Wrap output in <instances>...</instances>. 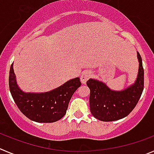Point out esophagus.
<instances>
[{
  "label": "esophagus",
  "instance_id": "1",
  "mask_svg": "<svg viewBox=\"0 0 154 154\" xmlns=\"http://www.w3.org/2000/svg\"><path fill=\"white\" fill-rule=\"evenodd\" d=\"M92 75V72L90 70H85L83 72L81 75V82L82 84H85L86 82L91 78V76Z\"/></svg>",
  "mask_w": 154,
  "mask_h": 154
}]
</instances>
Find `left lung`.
Wrapping results in <instances>:
<instances>
[{"label": "left lung", "instance_id": "8db88e82", "mask_svg": "<svg viewBox=\"0 0 154 154\" xmlns=\"http://www.w3.org/2000/svg\"><path fill=\"white\" fill-rule=\"evenodd\" d=\"M139 69L135 83L122 91H112L103 82L94 79L87 82L90 88V110L92 115L103 122L116 121L127 116L137 105L144 90V68L137 52Z\"/></svg>", "mask_w": 154, "mask_h": 154}]
</instances>
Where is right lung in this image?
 I'll return each instance as SVG.
<instances>
[{
    "instance_id": "1",
    "label": "right lung",
    "mask_w": 154,
    "mask_h": 154,
    "mask_svg": "<svg viewBox=\"0 0 154 154\" xmlns=\"http://www.w3.org/2000/svg\"><path fill=\"white\" fill-rule=\"evenodd\" d=\"M82 83L72 79L60 87L46 93H24L17 86L13 64L9 74V87L14 102L29 119L37 122H57L65 116L72 96Z\"/></svg>"
}]
</instances>
